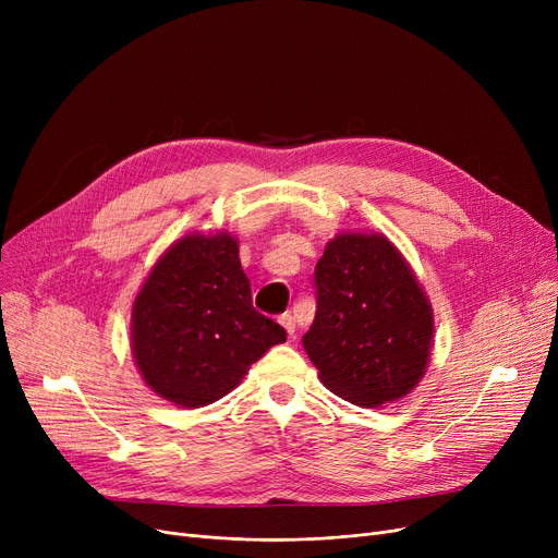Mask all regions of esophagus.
I'll return each mask as SVG.
<instances>
[{"instance_id": "1", "label": "esophagus", "mask_w": 558, "mask_h": 558, "mask_svg": "<svg viewBox=\"0 0 558 558\" xmlns=\"http://www.w3.org/2000/svg\"><path fill=\"white\" fill-rule=\"evenodd\" d=\"M280 326L287 330V335H289L291 339L296 337V320H294V316H291V314H282V316H280Z\"/></svg>"}]
</instances>
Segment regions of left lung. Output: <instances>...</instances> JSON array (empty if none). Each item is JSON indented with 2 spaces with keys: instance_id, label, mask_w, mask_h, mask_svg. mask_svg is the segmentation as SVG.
Here are the masks:
<instances>
[{
  "instance_id": "left-lung-1",
  "label": "left lung",
  "mask_w": 558,
  "mask_h": 558,
  "mask_svg": "<svg viewBox=\"0 0 558 558\" xmlns=\"http://www.w3.org/2000/svg\"><path fill=\"white\" fill-rule=\"evenodd\" d=\"M314 282L318 305L303 345L320 383L366 409L418 387L434 345V312L387 234H335Z\"/></svg>"
}]
</instances>
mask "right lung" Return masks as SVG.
<instances>
[{"instance_id":"1","label":"right lung","mask_w":558,"mask_h":558,"mask_svg":"<svg viewBox=\"0 0 558 558\" xmlns=\"http://www.w3.org/2000/svg\"><path fill=\"white\" fill-rule=\"evenodd\" d=\"M284 339V328L255 312L240 242L228 230L175 240L133 301L131 353L144 385L185 409L228 396Z\"/></svg>"}]
</instances>
